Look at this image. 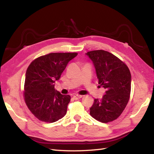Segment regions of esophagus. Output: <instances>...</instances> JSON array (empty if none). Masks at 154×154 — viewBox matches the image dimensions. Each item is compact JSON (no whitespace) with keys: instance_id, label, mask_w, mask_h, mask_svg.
<instances>
[{"instance_id":"1","label":"esophagus","mask_w":154,"mask_h":154,"mask_svg":"<svg viewBox=\"0 0 154 154\" xmlns=\"http://www.w3.org/2000/svg\"><path fill=\"white\" fill-rule=\"evenodd\" d=\"M82 97H83L82 95H78V94H77V95H74L73 97V98L75 100H78V99H81V98H82Z\"/></svg>"}]
</instances>
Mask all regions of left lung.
I'll return each mask as SVG.
<instances>
[{"label":"left lung","mask_w":154,"mask_h":154,"mask_svg":"<svg viewBox=\"0 0 154 154\" xmlns=\"http://www.w3.org/2000/svg\"><path fill=\"white\" fill-rule=\"evenodd\" d=\"M93 61L99 83L105 89L102 99H95L90 109L94 119L107 123L116 120L125 109L131 91V74L127 65L109 51L86 53Z\"/></svg>","instance_id":"1"}]
</instances>
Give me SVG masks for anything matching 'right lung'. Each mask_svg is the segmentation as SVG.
<instances>
[{
    "instance_id": "1",
    "label": "right lung",
    "mask_w": 154,
    "mask_h": 154,
    "mask_svg": "<svg viewBox=\"0 0 154 154\" xmlns=\"http://www.w3.org/2000/svg\"><path fill=\"white\" fill-rule=\"evenodd\" d=\"M77 55V53H51L36 58L28 66L24 100L31 112L42 122H56L66 114L71 97L55 90L54 83L69 61Z\"/></svg>"
}]
</instances>
